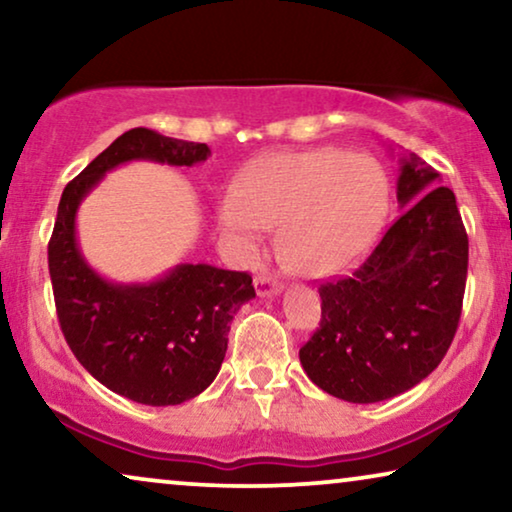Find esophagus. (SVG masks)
<instances>
[{"label":"esophagus","instance_id":"34e87169","mask_svg":"<svg viewBox=\"0 0 512 512\" xmlns=\"http://www.w3.org/2000/svg\"><path fill=\"white\" fill-rule=\"evenodd\" d=\"M254 286H256V296L258 298H270V296H277L279 291H282V284L277 282L272 275H258L254 279Z\"/></svg>","mask_w":512,"mask_h":512}]
</instances>
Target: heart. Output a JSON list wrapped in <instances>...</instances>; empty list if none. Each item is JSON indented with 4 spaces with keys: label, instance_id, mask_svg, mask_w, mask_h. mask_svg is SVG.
<instances>
[{
    "label": "heart",
    "instance_id": "1",
    "mask_svg": "<svg viewBox=\"0 0 512 512\" xmlns=\"http://www.w3.org/2000/svg\"><path fill=\"white\" fill-rule=\"evenodd\" d=\"M387 198V174L366 153H272L242 174L235 198L219 202L216 223L244 256L261 251L265 230L282 228L293 268L324 275L347 265L373 240Z\"/></svg>",
    "mask_w": 512,
    "mask_h": 512
}]
</instances>
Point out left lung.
<instances>
[{
	"label": "left lung",
	"mask_w": 512,
	"mask_h": 512,
	"mask_svg": "<svg viewBox=\"0 0 512 512\" xmlns=\"http://www.w3.org/2000/svg\"><path fill=\"white\" fill-rule=\"evenodd\" d=\"M403 209L349 275L321 284V324L300 349L307 377L347 403H380L415 387L457 333L468 237L457 198L415 153L398 158Z\"/></svg>",
	"instance_id": "obj_1"
}]
</instances>
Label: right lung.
<instances>
[{
	"label": "right lung",
	"instance_id": "add662e5",
	"mask_svg": "<svg viewBox=\"0 0 512 512\" xmlns=\"http://www.w3.org/2000/svg\"><path fill=\"white\" fill-rule=\"evenodd\" d=\"M209 146L132 128L109 144L62 191L48 242L60 328L76 359L97 382L144 405H179L219 375L230 321L256 296L247 272L181 263L153 282L121 284L86 261L76 212L104 174L132 160L193 167Z\"/></svg>",
	"mask_w": 512,
	"mask_h": 512
}]
</instances>
